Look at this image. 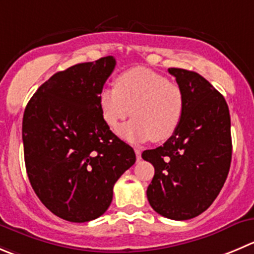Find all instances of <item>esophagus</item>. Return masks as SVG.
<instances>
[{"mask_svg": "<svg viewBox=\"0 0 254 254\" xmlns=\"http://www.w3.org/2000/svg\"><path fill=\"white\" fill-rule=\"evenodd\" d=\"M134 152H136V158H137V161H141L142 159V156H141V153H142V151L139 148H134Z\"/></svg>", "mask_w": 254, "mask_h": 254, "instance_id": "1", "label": "esophagus"}]
</instances>
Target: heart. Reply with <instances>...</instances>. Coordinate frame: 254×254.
I'll return each mask as SVG.
<instances>
[{"label": "heart", "mask_w": 254, "mask_h": 254, "mask_svg": "<svg viewBox=\"0 0 254 254\" xmlns=\"http://www.w3.org/2000/svg\"><path fill=\"white\" fill-rule=\"evenodd\" d=\"M98 103L103 121L113 131L129 115L133 117L120 132L132 143L167 141L177 131L185 108L180 87L144 67L122 72L116 87L101 89Z\"/></svg>", "instance_id": "heart-1"}]
</instances>
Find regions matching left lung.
I'll return each mask as SVG.
<instances>
[{"instance_id":"8db88e82","label":"left lung","mask_w":254,"mask_h":254,"mask_svg":"<svg viewBox=\"0 0 254 254\" xmlns=\"http://www.w3.org/2000/svg\"><path fill=\"white\" fill-rule=\"evenodd\" d=\"M182 91L177 131L156 149L142 153L154 176L147 188L152 208L186 221L206 211L221 192L232 159L231 117L223 96L197 72L168 68Z\"/></svg>"}]
</instances>
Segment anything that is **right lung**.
Here are the masks:
<instances>
[{"instance_id": "add662e5", "label": "right lung", "mask_w": 254, "mask_h": 254, "mask_svg": "<svg viewBox=\"0 0 254 254\" xmlns=\"http://www.w3.org/2000/svg\"><path fill=\"white\" fill-rule=\"evenodd\" d=\"M115 66L107 56L57 72L23 113L31 186L53 214L74 223L102 216L115 183L136 162L133 148L111 131L100 111L98 95Z\"/></svg>"}]
</instances>
